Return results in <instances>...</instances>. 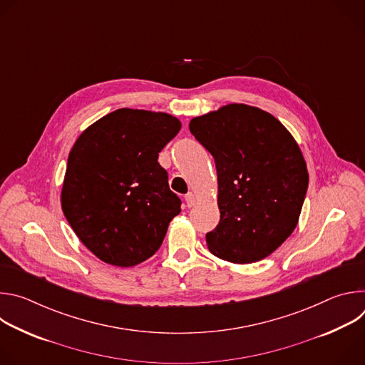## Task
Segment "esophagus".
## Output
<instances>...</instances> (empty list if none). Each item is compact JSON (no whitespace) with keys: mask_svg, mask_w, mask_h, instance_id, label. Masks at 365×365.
Wrapping results in <instances>:
<instances>
[{"mask_svg":"<svg viewBox=\"0 0 365 365\" xmlns=\"http://www.w3.org/2000/svg\"><path fill=\"white\" fill-rule=\"evenodd\" d=\"M185 200H186L187 207H192V206H195V203H196V196H195L192 192H189V193L185 196Z\"/></svg>","mask_w":365,"mask_h":365,"instance_id":"1","label":"esophagus"}]
</instances>
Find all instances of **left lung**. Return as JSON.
<instances>
[{
    "instance_id": "obj_1",
    "label": "left lung",
    "mask_w": 365,
    "mask_h": 365,
    "mask_svg": "<svg viewBox=\"0 0 365 365\" xmlns=\"http://www.w3.org/2000/svg\"><path fill=\"white\" fill-rule=\"evenodd\" d=\"M189 130L215 160L220 224L206 234L211 252L248 264L290 237L309 175L302 151L272 114L231 103L193 118Z\"/></svg>"
}]
</instances>
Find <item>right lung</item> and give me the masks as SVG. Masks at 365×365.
Listing matches in <instances>:
<instances>
[{
    "label": "right lung",
    "instance_id": "1",
    "mask_svg": "<svg viewBox=\"0 0 365 365\" xmlns=\"http://www.w3.org/2000/svg\"><path fill=\"white\" fill-rule=\"evenodd\" d=\"M180 127L165 113L121 108L93 123L73 144L62 210L102 262L131 267L160 248L182 200L158 159Z\"/></svg>",
    "mask_w": 365,
    "mask_h": 365
}]
</instances>
